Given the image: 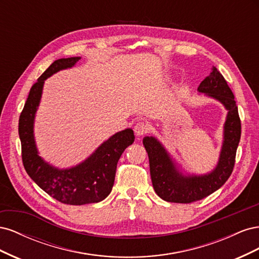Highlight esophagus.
<instances>
[{"label": "esophagus", "mask_w": 259, "mask_h": 259, "mask_svg": "<svg viewBox=\"0 0 259 259\" xmlns=\"http://www.w3.org/2000/svg\"><path fill=\"white\" fill-rule=\"evenodd\" d=\"M149 130V125L145 122H138L134 126V132L137 136H143Z\"/></svg>", "instance_id": "34e87169"}]
</instances>
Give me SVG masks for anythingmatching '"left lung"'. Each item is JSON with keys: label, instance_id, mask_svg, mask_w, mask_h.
Masks as SVG:
<instances>
[{"label": "left lung", "instance_id": "left-lung-1", "mask_svg": "<svg viewBox=\"0 0 259 259\" xmlns=\"http://www.w3.org/2000/svg\"><path fill=\"white\" fill-rule=\"evenodd\" d=\"M198 92L219 101L228 111L217 165L207 174L186 173L161 142L153 136H146L143 144L149 156L152 186L164 201L191 203L201 200L218 190L232 173L241 137V121L233 93L216 67L201 82Z\"/></svg>", "mask_w": 259, "mask_h": 259}]
</instances>
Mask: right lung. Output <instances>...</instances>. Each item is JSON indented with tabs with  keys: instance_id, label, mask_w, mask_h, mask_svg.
<instances>
[{
	"instance_id": "add662e5",
	"label": "right lung",
	"mask_w": 259,
	"mask_h": 259,
	"mask_svg": "<svg viewBox=\"0 0 259 259\" xmlns=\"http://www.w3.org/2000/svg\"><path fill=\"white\" fill-rule=\"evenodd\" d=\"M81 57L55 60L30 90L19 117L22 163L31 179L51 197L70 205L98 203L110 194L116 164L123 151L134 143L132 128L115 133L88 159L69 168H58L38 154L34 138V120L42 98L44 82L60 70L72 68Z\"/></svg>"
}]
</instances>
